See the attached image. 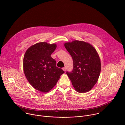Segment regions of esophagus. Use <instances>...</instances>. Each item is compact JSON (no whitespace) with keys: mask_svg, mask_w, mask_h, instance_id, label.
Returning a JSON list of instances; mask_svg holds the SVG:
<instances>
[{"mask_svg":"<svg viewBox=\"0 0 125 125\" xmlns=\"http://www.w3.org/2000/svg\"><path fill=\"white\" fill-rule=\"evenodd\" d=\"M62 69H63V70L64 71H66V67H63V68H62Z\"/></svg>","mask_w":125,"mask_h":125,"instance_id":"34e87169","label":"esophagus"}]
</instances>
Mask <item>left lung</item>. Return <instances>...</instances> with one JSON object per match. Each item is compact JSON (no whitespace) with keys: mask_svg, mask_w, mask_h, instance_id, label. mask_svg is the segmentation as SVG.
<instances>
[{"mask_svg":"<svg viewBox=\"0 0 125 125\" xmlns=\"http://www.w3.org/2000/svg\"><path fill=\"white\" fill-rule=\"evenodd\" d=\"M73 60L72 72H67L75 90L84 93L97 83L101 71V62L96 49L90 43L74 41L64 43Z\"/></svg>","mask_w":125,"mask_h":125,"instance_id":"8db88e82","label":"left lung"}]
</instances>
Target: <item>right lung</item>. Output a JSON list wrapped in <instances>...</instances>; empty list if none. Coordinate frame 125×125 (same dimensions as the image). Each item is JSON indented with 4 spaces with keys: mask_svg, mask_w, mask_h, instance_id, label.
Instances as JSON below:
<instances>
[{
    "mask_svg": "<svg viewBox=\"0 0 125 125\" xmlns=\"http://www.w3.org/2000/svg\"><path fill=\"white\" fill-rule=\"evenodd\" d=\"M55 43L41 42L30 47L23 59L25 76L32 86L42 93L54 87L60 76L64 73L56 67V62L51 55L56 48Z\"/></svg>",
    "mask_w": 125,
    "mask_h": 125,
    "instance_id": "right-lung-1",
    "label": "right lung"
}]
</instances>
